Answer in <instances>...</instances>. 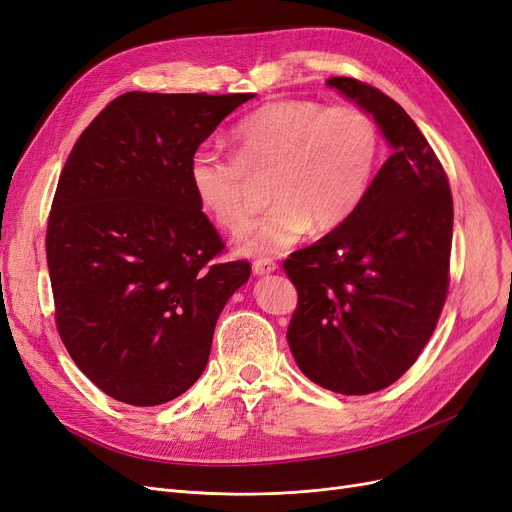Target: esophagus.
Listing matches in <instances>:
<instances>
[{
	"mask_svg": "<svg viewBox=\"0 0 512 512\" xmlns=\"http://www.w3.org/2000/svg\"><path fill=\"white\" fill-rule=\"evenodd\" d=\"M252 269H254V273L258 277H265V275H271L277 267H275L273 260H256L254 265H252Z\"/></svg>",
	"mask_w": 512,
	"mask_h": 512,
	"instance_id": "34e87169",
	"label": "esophagus"
}]
</instances>
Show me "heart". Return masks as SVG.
Here are the masks:
<instances>
[{"mask_svg":"<svg viewBox=\"0 0 512 512\" xmlns=\"http://www.w3.org/2000/svg\"><path fill=\"white\" fill-rule=\"evenodd\" d=\"M237 158L198 147L188 183L209 218L237 235L250 220L254 179L271 177L273 207L239 241V252L269 260L301 241L309 228L329 232L365 200L380 162V130L361 106L275 100L232 130Z\"/></svg>","mask_w":512,"mask_h":512,"instance_id":"1","label":"heart"}]
</instances>
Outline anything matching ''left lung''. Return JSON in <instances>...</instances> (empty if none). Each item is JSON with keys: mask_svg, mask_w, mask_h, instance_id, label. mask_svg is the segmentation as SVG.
I'll return each instance as SVG.
<instances>
[{"mask_svg": "<svg viewBox=\"0 0 512 512\" xmlns=\"http://www.w3.org/2000/svg\"><path fill=\"white\" fill-rule=\"evenodd\" d=\"M327 85L374 117L391 156L350 220L284 262L299 292L286 337L309 380L367 395L404 376L436 329L448 290L453 198L404 108L346 76Z\"/></svg>", "mask_w": 512, "mask_h": 512, "instance_id": "obj_1", "label": "left lung"}]
</instances>
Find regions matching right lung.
Segmentation results:
<instances>
[{"instance_id":"add662e5","label":"right lung","mask_w":512,"mask_h":512,"mask_svg":"<svg viewBox=\"0 0 512 512\" xmlns=\"http://www.w3.org/2000/svg\"><path fill=\"white\" fill-rule=\"evenodd\" d=\"M254 94L128 91L89 123L61 170L46 228L55 320L108 397L160 406L203 374L215 322L250 262L224 250L188 162Z\"/></svg>"}]
</instances>
